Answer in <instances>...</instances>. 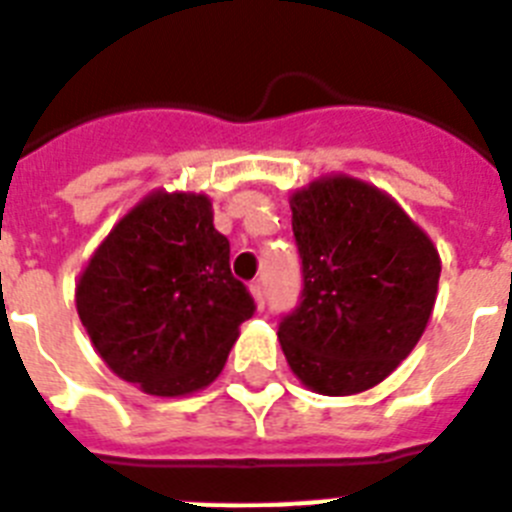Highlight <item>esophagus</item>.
Masks as SVG:
<instances>
[{
    "mask_svg": "<svg viewBox=\"0 0 512 512\" xmlns=\"http://www.w3.org/2000/svg\"><path fill=\"white\" fill-rule=\"evenodd\" d=\"M251 295L256 297V305H259V310H264V307H266V287H264V282H253L251 284Z\"/></svg>",
    "mask_w": 512,
    "mask_h": 512,
    "instance_id": "esophagus-1",
    "label": "esophagus"
}]
</instances>
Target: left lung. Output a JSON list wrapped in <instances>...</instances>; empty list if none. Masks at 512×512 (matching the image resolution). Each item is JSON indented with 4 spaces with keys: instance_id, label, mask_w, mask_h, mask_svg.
Segmentation results:
<instances>
[{
    "instance_id": "obj_1",
    "label": "left lung",
    "mask_w": 512,
    "mask_h": 512,
    "mask_svg": "<svg viewBox=\"0 0 512 512\" xmlns=\"http://www.w3.org/2000/svg\"><path fill=\"white\" fill-rule=\"evenodd\" d=\"M302 292L279 320L292 372L320 395H356L423 336L441 261L431 238L379 189L333 176L292 194Z\"/></svg>"
}]
</instances>
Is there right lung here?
I'll return each mask as SVG.
<instances>
[{"instance_id":"add662e5","label":"right lung","mask_w":512,"mask_h":512,"mask_svg":"<svg viewBox=\"0 0 512 512\" xmlns=\"http://www.w3.org/2000/svg\"><path fill=\"white\" fill-rule=\"evenodd\" d=\"M76 310L117 377L148 395L176 397L223 372L256 302L230 271V241L212 225V202L158 192L94 253Z\"/></svg>"}]
</instances>
